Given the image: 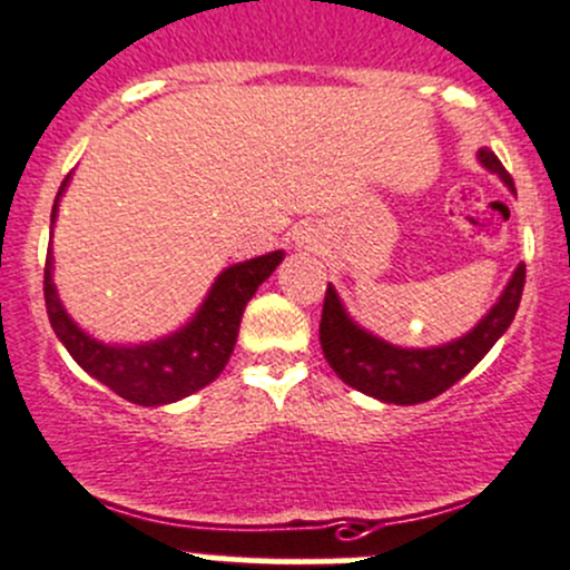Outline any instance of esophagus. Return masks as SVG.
Returning a JSON list of instances; mask_svg holds the SVG:
<instances>
[{
    "mask_svg": "<svg viewBox=\"0 0 570 570\" xmlns=\"http://www.w3.org/2000/svg\"><path fill=\"white\" fill-rule=\"evenodd\" d=\"M296 244H309V240H307V235H302V238H296Z\"/></svg>",
    "mask_w": 570,
    "mask_h": 570,
    "instance_id": "1",
    "label": "esophagus"
}]
</instances>
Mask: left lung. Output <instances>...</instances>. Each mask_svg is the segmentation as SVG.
Returning a JSON list of instances; mask_svg holds the SVG:
<instances>
[{"instance_id": "left-lung-1", "label": "left lung", "mask_w": 570, "mask_h": 570, "mask_svg": "<svg viewBox=\"0 0 570 570\" xmlns=\"http://www.w3.org/2000/svg\"><path fill=\"white\" fill-rule=\"evenodd\" d=\"M476 160L490 174H499L501 183L515 190L512 177L490 149H479ZM527 266L518 263L510 283L501 291L499 302L488 309L482 321L463 337L443 346L404 348L382 341L374 332L363 330L343 307L335 287H326L324 313H321V348L330 368L354 391L374 396L385 404H421L441 396L443 391L463 380L471 368L493 348L512 324L521 304Z\"/></svg>"}]
</instances>
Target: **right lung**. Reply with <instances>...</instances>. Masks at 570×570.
<instances>
[{
	"mask_svg": "<svg viewBox=\"0 0 570 570\" xmlns=\"http://www.w3.org/2000/svg\"><path fill=\"white\" fill-rule=\"evenodd\" d=\"M66 185H69V177L63 179L55 199L52 227ZM283 257L285 252L277 249L224 268L188 324L179 326L171 335L135 343V346L101 343L82 326H77L55 287L52 249L47 252V268H43V298H47L55 335L69 348L82 371H88L94 380H99L127 402L140 404V407H160V404L179 402L202 391L222 374L238 341L240 315L246 304L255 296L257 287L272 277Z\"/></svg>",
	"mask_w": 570,
	"mask_h": 570,
	"instance_id": "add662e5",
	"label": "right lung"
}]
</instances>
